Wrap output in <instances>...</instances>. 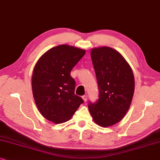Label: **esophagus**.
<instances>
[{
  "mask_svg": "<svg viewBox=\"0 0 160 160\" xmlns=\"http://www.w3.org/2000/svg\"><path fill=\"white\" fill-rule=\"evenodd\" d=\"M82 99L84 100V102H86L87 101V99H88V96L87 95H84V96H82Z\"/></svg>",
  "mask_w": 160,
  "mask_h": 160,
  "instance_id": "esophagus-1",
  "label": "esophagus"
}]
</instances>
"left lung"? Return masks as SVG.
I'll return each mask as SVG.
<instances>
[{"instance_id": "1", "label": "left lung", "mask_w": 160, "mask_h": 160, "mask_svg": "<svg viewBox=\"0 0 160 160\" xmlns=\"http://www.w3.org/2000/svg\"><path fill=\"white\" fill-rule=\"evenodd\" d=\"M99 87V99L89 102L88 110L99 126L114 125L123 118L130 107L135 90L133 72L118 51L108 47L91 51Z\"/></svg>"}]
</instances>
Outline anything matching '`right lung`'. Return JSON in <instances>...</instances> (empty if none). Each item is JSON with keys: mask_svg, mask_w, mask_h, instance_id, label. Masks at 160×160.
Instances as JSON below:
<instances>
[{"mask_svg": "<svg viewBox=\"0 0 160 160\" xmlns=\"http://www.w3.org/2000/svg\"><path fill=\"white\" fill-rule=\"evenodd\" d=\"M86 51L69 45H58L37 61L32 75L36 105L44 118L55 123L69 120L83 99L74 93L75 80L70 72Z\"/></svg>", "mask_w": 160, "mask_h": 160, "instance_id": "add662e5", "label": "right lung"}]
</instances>
